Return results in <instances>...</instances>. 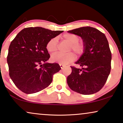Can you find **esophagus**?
Wrapping results in <instances>:
<instances>
[{"label": "esophagus", "mask_w": 123, "mask_h": 123, "mask_svg": "<svg viewBox=\"0 0 123 123\" xmlns=\"http://www.w3.org/2000/svg\"><path fill=\"white\" fill-rule=\"evenodd\" d=\"M60 67H61V69H63V68H65V67H66V66H65V65H61V64H60Z\"/></svg>", "instance_id": "obj_1"}]
</instances>
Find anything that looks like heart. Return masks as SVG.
Segmentation results:
<instances>
[{"label":"heart","instance_id":"heart-1","mask_svg":"<svg viewBox=\"0 0 123 123\" xmlns=\"http://www.w3.org/2000/svg\"><path fill=\"white\" fill-rule=\"evenodd\" d=\"M63 38L70 44L68 51L73 50L78 55H80L84 53L85 45L83 43L79 42L80 38L78 35L73 34H67L63 36ZM58 39L57 37L50 39L46 44L47 50L52 54L55 53L58 49ZM75 58V55L73 52L67 54L58 53L53 55L51 57L52 61L61 65H68L73 61Z\"/></svg>","mask_w":123,"mask_h":123}]
</instances>
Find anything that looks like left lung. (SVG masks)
<instances>
[{
	"label": "left lung",
	"mask_w": 123,
	"mask_h": 123,
	"mask_svg": "<svg viewBox=\"0 0 123 123\" xmlns=\"http://www.w3.org/2000/svg\"><path fill=\"white\" fill-rule=\"evenodd\" d=\"M80 36L85 45L84 53L75 63L81 66H71L72 72L67 78L70 89L82 94H92L104 86L111 71V52L105 35L90 26L68 31Z\"/></svg>",
	"instance_id": "left-lung-1"
}]
</instances>
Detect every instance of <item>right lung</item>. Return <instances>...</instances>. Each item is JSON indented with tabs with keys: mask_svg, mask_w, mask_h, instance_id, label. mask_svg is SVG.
I'll list each match as a JSON object with an SVG mask.
<instances>
[{
	"mask_svg": "<svg viewBox=\"0 0 123 123\" xmlns=\"http://www.w3.org/2000/svg\"><path fill=\"white\" fill-rule=\"evenodd\" d=\"M63 31H52L40 27H27L11 43L7 55L9 76L15 86L26 94L42 91L49 86L53 76L61 69L50 58L47 42Z\"/></svg>",
	"mask_w": 123,
	"mask_h": 123,
	"instance_id": "right-lung-1",
	"label": "right lung"
}]
</instances>
